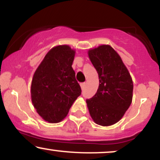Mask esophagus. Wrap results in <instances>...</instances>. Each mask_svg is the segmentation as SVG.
<instances>
[{
	"label": "esophagus",
	"instance_id": "obj_1",
	"mask_svg": "<svg viewBox=\"0 0 160 160\" xmlns=\"http://www.w3.org/2000/svg\"><path fill=\"white\" fill-rule=\"evenodd\" d=\"M86 82H82V83H80V86H81V89H83L84 88L86 87Z\"/></svg>",
	"mask_w": 160,
	"mask_h": 160
}]
</instances>
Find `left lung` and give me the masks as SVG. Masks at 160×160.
I'll return each mask as SVG.
<instances>
[{
  "label": "left lung",
  "mask_w": 160,
  "mask_h": 160,
  "mask_svg": "<svg viewBox=\"0 0 160 160\" xmlns=\"http://www.w3.org/2000/svg\"><path fill=\"white\" fill-rule=\"evenodd\" d=\"M98 74L99 86L92 98L86 100L93 121L102 126L117 123L132 101L133 82L122 58L110 45L88 51Z\"/></svg>",
  "instance_id": "1"
}]
</instances>
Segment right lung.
<instances>
[{"label":"right lung","instance_id":"right-lung-1","mask_svg":"<svg viewBox=\"0 0 160 160\" xmlns=\"http://www.w3.org/2000/svg\"><path fill=\"white\" fill-rule=\"evenodd\" d=\"M75 50L68 45H58L47 53L36 69L31 86L34 108L50 123L61 122L81 89L75 78L72 64Z\"/></svg>","mask_w":160,"mask_h":160}]
</instances>
